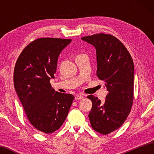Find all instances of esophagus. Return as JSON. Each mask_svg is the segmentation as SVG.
<instances>
[{"mask_svg":"<svg viewBox=\"0 0 154 154\" xmlns=\"http://www.w3.org/2000/svg\"><path fill=\"white\" fill-rule=\"evenodd\" d=\"M83 98V96L82 95H76L75 97V100H81V99H82Z\"/></svg>","mask_w":154,"mask_h":154,"instance_id":"1","label":"esophagus"}]
</instances>
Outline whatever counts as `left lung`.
I'll list each match as a JSON object with an SVG mask.
<instances>
[{"mask_svg":"<svg viewBox=\"0 0 154 154\" xmlns=\"http://www.w3.org/2000/svg\"><path fill=\"white\" fill-rule=\"evenodd\" d=\"M82 39L96 50L99 79L105 82L109 92L103 103L93 95L89 119L92 128L106 135L118 129L131 111L134 98V63L126 47L114 36L100 33Z\"/></svg>","mask_w":154,"mask_h":154,"instance_id":"obj_1","label":"left lung"}]
</instances>
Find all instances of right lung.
<instances>
[{
  "instance_id": "1",
  "label": "right lung",
  "mask_w": 154,
  "mask_h": 154,
  "mask_svg": "<svg viewBox=\"0 0 154 154\" xmlns=\"http://www.w3.org/2000/svg\"><path fill=\"white\" fill-rule=\"evenodd\" d=\"M71 41L37 38L24 49L15 66L14 87L28 120L46 134L61 127L75 98L56 92L49 82L54 78L60 54Z\"/></svg>"
}]
</instances>
